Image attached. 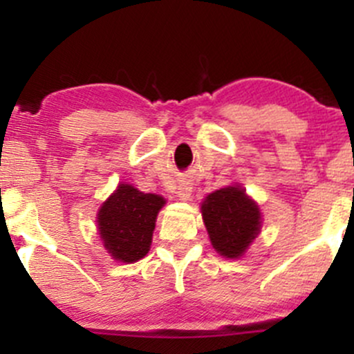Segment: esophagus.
<instances>
[{
  "label": "esophagus",
  "mask_w": 354,
  "mask_h": 354,
  "mask_svg": "<svg viewBox=\"0 0 354 354\" xmlns=\"http://www.w3.org/2000/svg\"><path fill=\"white\" fill-rule=\"evenodd\" d=\"M191 191H193V188H191L189 185H181L180 188H178V198H180L181 201H186V200H189V196H191Z\"/></svg>",
  "instance_id": "obj_1"
}]
</instances>
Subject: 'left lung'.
Returning a JSON list of instances; mask_svg holds the SVG:
<instances>
[{
  "label": "left lung",
  "mask_w": 354,
  "mask_h": 354,
  "mask_svg": "<svg viewBox=\"0 0 354 354\" xmlns=\"http://www.w3.org/2000/svg\"><path fill=\"white\" fill-rule=\"evenodd\" d=\"M201 214L211 245L225 258L245 254L261 230V211L238 185L208 194Z\"/></svg>",
  "instance_id": "left-lung-1"
}]
</instances>
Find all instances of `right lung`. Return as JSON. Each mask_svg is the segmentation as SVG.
Wrapping results in <instances>:
<instances>
[{
	"label": "right lung",
	"mask_w": 354,
	"mask_h": 354,
	"mask_svg": "<svg viewBox=\"0 0 354 354\" xmlns=\"http://www.w3.org/2000/svg\"><path fill=\"white\" fill-rule=\"evenodd\" d=\"M160 194L143 193L131 185H120L101 205L98 230L103 246L113 259L135 263L145 258L153 239L154 225L165 206Z\"/></svg>",
	"instance_id": "add662e5"
}]
</instances>
